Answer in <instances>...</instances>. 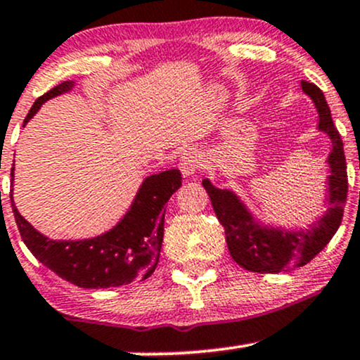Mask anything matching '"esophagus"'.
I'll list each match as a JSON object with an SVG mask.
<instances>
[{
  "label": "esophagus",
  "mask_w": 360,
  "mask_h": 360,
  "mask_svg": "<svg viewBox=\"0 0 360 360\" xmlns=\"http://www.w3.org/2000/svg\"><path fill=\"white\" fill-rule=\"evenodd\" d=\"M200 168H202V158H200V154L197 153V150L188 149L185 150V153H181L180 169L181 173H184V176L195 175Z\"/></svg>",
  "instance_id": "34e87169"
}]
</instances>
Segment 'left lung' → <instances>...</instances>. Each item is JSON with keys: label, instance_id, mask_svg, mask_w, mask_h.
Listing matches in <instances>:
<instances>
[{"label": "left lung", "instance_id": "left-lung-1", "mask_svg": "<svg viewBox=\"0 0 360 360\" xmlns=\"http://www.w3.org/2000/svg\"><path fill=\"white\" fill-rule=\"evenodd\" d=\"M302 89L305 94L311 96L318 108L319 130L330 135L331 146H333L328 158L331 168V175L328 176L330 210L311 230L287 233V231L259 226L237 199V195L231 194L230 191L212 187L207 179L202 180V187L210 195L216 218L225 228L230 256L247 271L281 273L307 264L326 247L342 223L343 207H345L347 192H349L342 135L331 120L330 106L324 99L323 91L305 80H302Z\"/></svg>", "mask_w": 360, "mask_h": 360}]
</instances>
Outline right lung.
<instances>
[{"label":"right lung","instance_id":"obj_1","mask_svg":"<svg viewBox=\"0 0 360 360\" xmlns=\"http://www.w3.org/2000/svg\"><path fill=\"white\" fill-rule=\"evenodd\" d=\"M72 87L73 84L67 80L37 98L24 123L37 113L42 103L70 91ZM180 185V169L150 175L142 184L125 218L111 231L91 240H49L25 221L15 207L13 199L11 210L27 249L46 268L77 287L111 288L146 280L154 273L163 243L166 202Z\"/></svg>","mask_w":360,"mask_h":360}]
</instances>
